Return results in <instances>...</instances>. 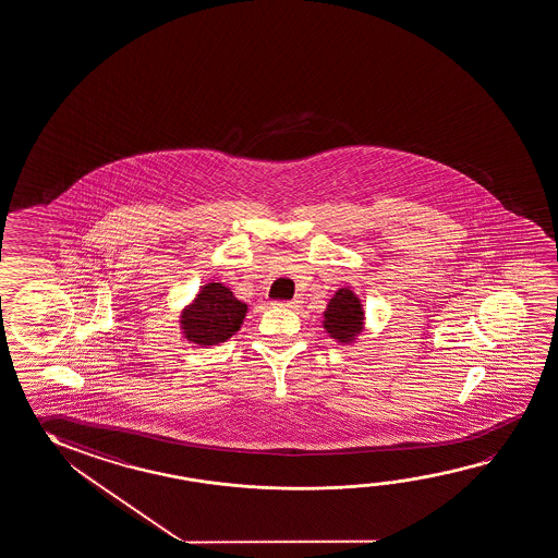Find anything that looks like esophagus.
Masks as SVG:
<instances>
[{"mask_svg":"<svg viewBox=\"0 0 558 558\" xmlns=\"http://www.w3.org/2000/svg\"><path fill=\"white\" fill-rule=\"evenodd\" d=\"M299 302L301 301H296V299L294 301H275L274 306L275 308H296Z\"/></svg>","mask_w":558,"mask_h":558,"instance_id":"1","label":"esophagus"}]
</instances>
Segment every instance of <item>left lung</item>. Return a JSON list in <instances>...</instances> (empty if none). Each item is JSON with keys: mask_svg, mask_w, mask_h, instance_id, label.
I'll list each match as a JSON object with an SVG mask.
<instances>
[{"mask_svg": "<svg viewBox=\"0 0 558 558\" xmlns=\"http://www.w3.org/2000/svg\"><path fill=\"white\" fill-rule=\"evenodd\" d=\"M326 329L331 336L341 341H347L361 328L363 319V308L361 302L349 289H341L336 292V296L329 302L326 310Z\"/></svg>", "mask_w": 558, "mask_h": 558, "instance_id": "8db88e82", "label": "left lung"}]
</instances>
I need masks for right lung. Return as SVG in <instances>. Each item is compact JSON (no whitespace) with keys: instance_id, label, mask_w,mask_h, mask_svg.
I'll list each match as a JSON object with an SVG mask.
<instances>
[{"instance_id":"1","label":"right lung","mask_w":558,"mask_h":558,"mask_svg":"<svg viewBox=\"0 0 558 558\" xmlns=\"http://www.w3.org/2000/svg\"><path fill=\"white\" fill-rule=\"evenodd\" d=\"M246 316V304L221 283L205 284L194 304L182 314L187 339L202 345H217L239 331Z\"/></svg>"}]
</instances>
